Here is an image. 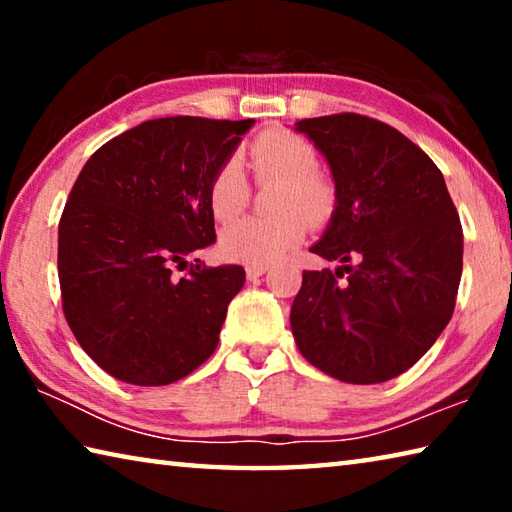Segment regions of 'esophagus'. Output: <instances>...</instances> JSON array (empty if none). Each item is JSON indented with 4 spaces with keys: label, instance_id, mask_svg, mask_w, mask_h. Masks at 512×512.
<instances>
[{
    "label": "esophagus",
    "instance_id": "34e87169",
    "mask_svg": "<svg viewBox=\"0 0 512 512\" xmlns=\"http://www.w3.org/2000/svg\"><path fill=\"white\" fill-rule=\"evenodd\" d=\"M266 271H268V264H248V266H246V275H248V280H255V277L264 275Z\"/></svg>",
    "mask_w": 512,
    "mask_h": 512
}]
</instances>
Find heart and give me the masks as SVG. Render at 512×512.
<instances>
[{"instance_id": "b5f03b06", "label": "heart", "mask_w": 512, "mask_h": 512, "mask_svg": "<svg viewBox=\"0 0 512 512\" xmlns=\"http://www.w3.org/2000/svg\"><path fill=\"white\" fill-rule=\"evenodd\" d=\"M246 167L259 185L277 180L266 219L246 216L225 225L221 253L244 264H271L296 248L307 235V223L325 225L339 203L334 178L318 169V153L305 137L287 128H264L246 146ZM250 185L235 160L214 169L207 183V205L216 221H230L246 210Z\"/></svg>"}]
</instances>
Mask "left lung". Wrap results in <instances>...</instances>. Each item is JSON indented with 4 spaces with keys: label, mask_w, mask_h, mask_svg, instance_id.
Instances as JSON below:
<instances>
[{
    "label": "left lung",
    "mask_w": 512,
    "mask_h": 512,
    "mask_svg": "<svg viewBox=\"0 0 512 512\" xmlns=\"http://www.w3.org/2000/svg\"><path fill=\"white\" fill-rule=\"evenodd\" d=\"M296 131L325 155L339 189L311 253L345 266L302 271L293 336L325 375L381 384L409 370L454 314L461 219L433 160L384 121L339 112L302 119Z\"/></svg>",
    "instance_id": "1"
}]
</instances>
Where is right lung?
<instances>
[{
  "instance_id": "right-lung-1",
  "label": "right lung",
  "mask_w": 512,
  "mask_h": 512,
  "mask_svg": "<svg viewBox=\"0 0 512 512\" xmlns=\"http://www.w3.org/2000/svg\"><path fill=\"white\" fill-rule=\"evenodd\" d=\"M253 119H151L90 155L58 223L67 325L119 381L167 386L212 357L241 266L189 264L214 244L207 183ZM198 262V259H196Z\"/></svg>"
}]
</instances>
